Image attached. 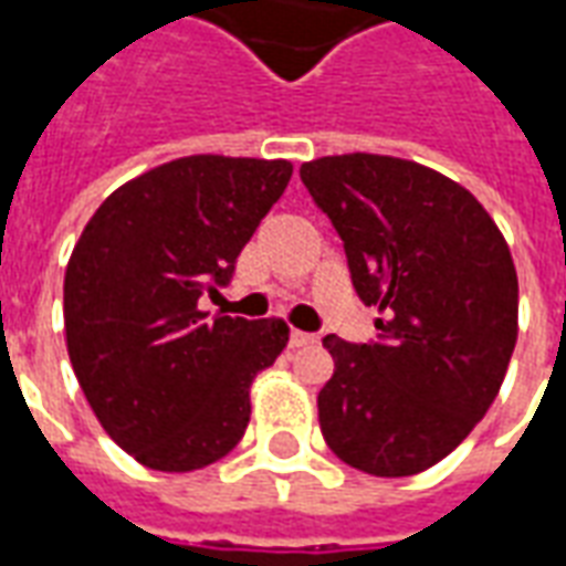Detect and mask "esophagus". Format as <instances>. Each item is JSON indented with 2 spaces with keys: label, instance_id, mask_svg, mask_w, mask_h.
Instances as JSON below:
<instances>
[{
  "label": "esophagus",
  "instance_id": "esophagus-1",
  "mask_svg": "<svg viewBox=\"0 0 566 566\" xmlns=\"http://www.w3.org/2000/svg\"><path fill=\"white\" fill-rule=\"evenodd\" d=\"M315 343H318V336H315V333H303V331L291 333V348H306V345H315Z\"/></svg>",
  "mask_w": 566,
  "mask_h": 566
}]
</instances>
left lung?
<instances>
[{"label": "left lung", "instance_id": "obj_1", "mask_svg": "<svg viewBox=\"0 0 566 566\" xmlns=\"http://www.w3.org/2000/svg\"><path fill=\"white\" fill-rule=\"evenodd\" d=\"M303 185L343 235L373 345L324 336L318 394L331 451L369 475L430 470L500 394L518 339V275L482 202L437 169L385 154L303 163Z\"/></svg>", "mask_w": 566, "mask_h": 566}]
</instances>
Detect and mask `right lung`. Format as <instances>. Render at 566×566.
I'll return each instance as SVG.
<instances>
[{"mask_svg":"<svg viewBox=\"0 0 566 566\" xmlns=\"http://www.w3.org/2000/svg\"><path fill=\"white\" fill-rule=\"evenodd\" d=\"M294 175L287 160L193 154L105 197L69 258L72 369L105 433L136 461L190 473L235 449L251 381L291 339L282 318L209 321L218 294Z\"/></svg>","mask_w":566,"mask_h":566,"instance_id":"1","label":"right lung"}]
</instances>
